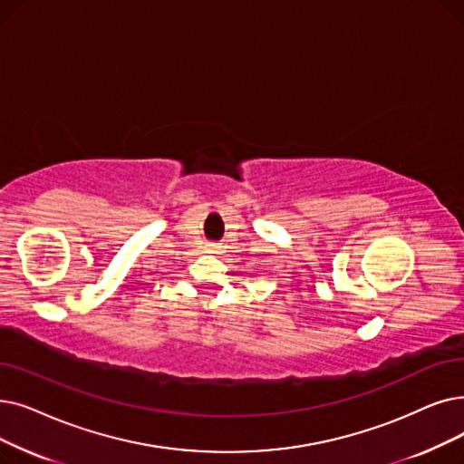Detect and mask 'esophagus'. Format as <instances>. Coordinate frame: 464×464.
Wrapping results in <instances>:
<instances>
[{
    "mask_svg": "<svg viewBox=\"0 0 464 464\" xmlns=\"http://www.w3.org/2000/svg\"><path fill=\"white\" fill-rule=\"evenodd\" d=\"M208 248H210V250H212V252H214V248H216V246H208Z\"/></svg>",
    "mask_w": 464,
    "mask_h": 464,
    "instance_id": "34e87169",
    "label": "esophagus"
}]
</instances>
